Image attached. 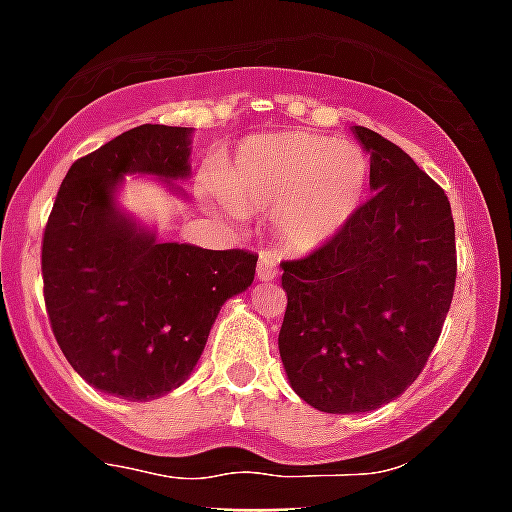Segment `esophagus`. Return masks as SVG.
<instances>
[{
  "label": "esophagus",
  "mask_w": 512,
  "mask_h": 512,
  "mask_svg": "<svg viewBox=\"0 0 512 512\" xmlns=\"http://www.w3.org/2000/svg\"><path fill=\"white\" fill-rule=\"evenodd\" d=\"M278 276V268H276V260L270 255L260 257V263H257V278L260 281H273Z\"/></svg>",
  "instance_id": "1"
}]
</instances>
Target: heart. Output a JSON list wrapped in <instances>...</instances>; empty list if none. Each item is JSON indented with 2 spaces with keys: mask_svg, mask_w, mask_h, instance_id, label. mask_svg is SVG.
Instances as JSON below:
<instances>
[{
  "mask_svg": "<svg viewBox=\"0 0 512 512\" xmlns=\"http://www.w3.org/2000/svg\"><path fill=\"white\" fill-rule=\"evenodd\" d=\"M367 176V156L354 143L278 132L239 148L221 171V190L234 208L276 213L286 249L312 252L351 221Z\"/></svg>",
  "mask_w": 512,
  "mask_h": 512,
  "instance_id": "heart-1",
  "label": "heart"
}]
</instances>
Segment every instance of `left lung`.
<instances>
[{
    "label": "left lung",
    "mask_w": 512,
    "mask_h": 512,
    "mask_svg": "<svg viewBox=\"0 0 512 512\" xmlns=\"http://www.w3.org/2000/svg\"><path fill=\"white\" fill-rule=\"evenodd\" d=\"M354 135L375 195L330 242L281 263L278 351L296 395L328 414L380 409L419 377L458 270L445 190L382 135Z\"/></svg>",
    "instance_id": "1"
}]
</instances>
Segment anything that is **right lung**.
Here are the masks:
<instances>
[{"instance_id": "obj_1", "label": "right lung", "mask_w": 512, "mask_h": 512, "mask_svg": "<svg viewBox=\"0 0 512 512\" xmlns=\"http://www.w3.org/2000/svg\"><path fill=\"white\" fill-rule=\"evenodd\" d=\"M187 158V127L122 132L72 163L44 229V302L59 349L85 382L127 401L179 388L223 302L255 278V252L156 242L114 205L124 174L184 179Z\"/></svg>"}]
</instances>
